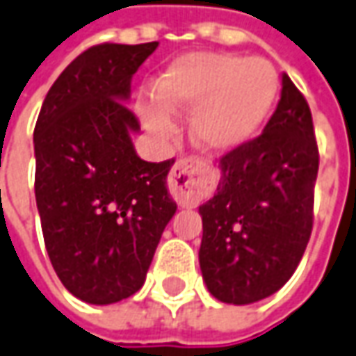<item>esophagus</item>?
<instances>
[{
	"mask_svg": "<svg viewBox=\"0 0 356 356\" xmlns=\"http://www.w3.org/2000/svg\"><path fill=\"white\" fill-rule=\"evenodd\" d=\"M212 181V171L198 159L177 161L169 173V193L181 207L197 204Z\"/></svg>",
	"mask_w": 356,
	"mask_h": 356,
	"instance_id": "1",
	"label": "esophagus"
}]
</instances>
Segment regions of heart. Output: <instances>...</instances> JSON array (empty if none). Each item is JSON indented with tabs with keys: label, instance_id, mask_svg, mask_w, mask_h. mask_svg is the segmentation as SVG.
<instances>
[{
	"label": "heart",
	"instance_id": "b5f03b06",
	"mask_svg": "<svg viewBox=\"0 0 356 356\" xmlns=\"http://www.w3.org/2000/svg\"><path fill=\"white\" fill-rule=\"evenodd\" d=\"M156 89L158 95L140 101V115L152 134L171 136L173 113H193V142L224 154L259 132L279 93V76L265 58L188 52L169 64Z\"/></svg>",
	"mask_w": 356,
	"mask_h": 356
}]
</instances>
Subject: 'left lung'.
Returning a JSON list of instances; mask_svg holds the SVG:
<instances>
[{
  "label": "left lung",
  "mask_w": 356,
  "mask_h": 356,
  "mask_svg": "<svg viewBox=\"0 0 356 356\" xmlns=\"http://www.w3.org/2000/svg\"><path fill=\"white\" fill-rule=\"evenodd\" d=\"M318 168L310 107L282 74L263 134L220 159L216 193L198 209V261L214 298L241 306L284 286L310 239Z\"/></svg>",
  "instance_id": "8db88e82"
}]
</instances>
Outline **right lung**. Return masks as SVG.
I'll return each instance as SVG.
<instances>
[{
    "label": "right lung",
    "mask_w": 356,
    "mask_h": 356,
    "mask_svg": "<svg viewBox=\"0 0 356 356\" xmlns=\"http://www.w3.org/2000/svg\"><path fill=\"white\" fill-rule=\"evenodd\" d=\"M158 42L97 44L60 74L35 127V197L58 279L87 304H115L142 289L177 204L173 159L138 158L127 107L130 81Z\"/></svg>",
    "instance_id": "1"
}]
</instances>
